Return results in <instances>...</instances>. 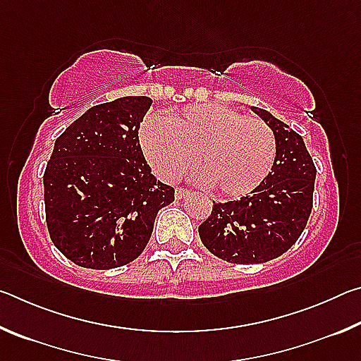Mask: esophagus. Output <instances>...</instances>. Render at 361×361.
Returning a JSON list of instances; mask_svg holds the SVG:
<instances>
[{
    "mask_svg": "<svg viewBox=\"0 0 361 361\" xmlns=\"http://www.w3.org/2000/svg\"><path fill=\"white\" fill-rule=\"evenodd\" d=\"M188 194H189V191H188L186 188H176V189H175V197H176V199H183V197H185V195H188Z\"/></svg>",
    "mask_w": 361,
    "mask_h": 361,
    "instance_id": "34e87169",
    "label": "esophagus"
}]
</instances>
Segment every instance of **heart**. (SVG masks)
Masks as SVG:
<instances>
[{
	"label": "heart",
	"mask_w": 361,
	"mask_h": 361,
	"mask_svg": "<svg viewBox=\"0 0 361 361\" xmlns=\"http://www.w3.org/2000/svg\"><path fill=\"white\" fill-rule=\"evenodd\" d=\"M140 142L166 178H180L197 161L205 185L232 197L261 185L277 156L276 133L264 119L212 103L175 109L164 121L149 116Z\"/></svg>",
	"instance_id": "1"
}]
</instances>
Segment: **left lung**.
<instances>
[{"instance_id": "8db88e82", "label": "left lung", "mask_w": 361, "mask_h": 361, "mask_svg": "<svg viewBox=\"0 0 361 361\" xmlns=\"http://www.w3.org/2000/svg\"><path fill=\"white\" fill-rule=\"evenodd\" d=\"M252 109L276 133L272 172L245 197L213 202L210 216L199 226L209 252L232 264L266 262L288 252L312 212L317 169L301 135L266 109Z\"/></svg>"}]
</instances>
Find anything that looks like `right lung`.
Instances as JSON below:
<instances>
[{
	"label": "right lung",
	"mask_w": 361,
	"mask_h": 361,
	"mask_svg": "<svg viewBox=\"0 0 361 361\" xmlns=\"http://www.w3.org/2000/svg\"><path fill=\"white\" fill-rule=\"evenodd\" d=\"M152 100L122 97L87 109L56 140L44 172L49 235L75 264L114 269L137 259L175 189L151 173L138 130Z\"/></svg>",
	"instance_id": "obj_1"
}]
</instances>
